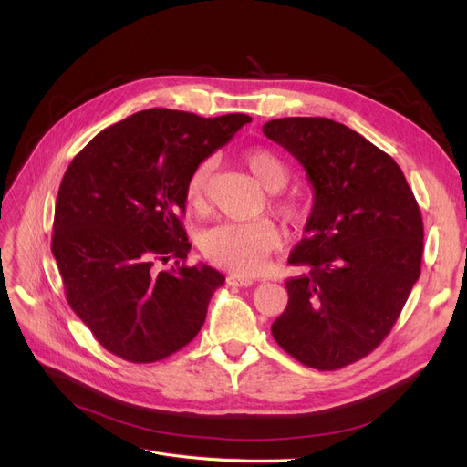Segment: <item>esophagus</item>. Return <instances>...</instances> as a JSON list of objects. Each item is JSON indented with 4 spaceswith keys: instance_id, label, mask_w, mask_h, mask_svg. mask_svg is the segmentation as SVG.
Returning a JSON list of instances; mask_svg holds the SVG:
<instances>
[{
    "instance_id": "34e87169",
    "label": "esophagus",
    "mask_w": 467,
    "mask_h": 467,
    "mask_svg": "<svg viewBox=\"0 0 467 467\" xmlns=\"http://www.w3.org/2000/svg\"><path fill=\"white\" fill-rule=\"evenodd\" d=\"M228 285L232 286H242V288H247L253 285V280L247 278V276H237V275H230L228 276Z\"/></svg>"
}]
</instances>
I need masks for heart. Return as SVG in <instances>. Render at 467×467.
<instances>
[{
	"mask_svg": "<svg viewBox=\"0 0 467 467\" xmlns=\"http://www.w3.org/2000/svg\"><path fill=\"white\" fill-rule=\"evenodd\" d=\"M244 160L261 185L278 192L290 181V167L280 155L268 148H251ZM216 160L204 158L196 163L185 181V201L192 210H204L208 204L210 181ZM275 210L288 223H302L307 218V206L298 199H276ZM280 232L275 222L261 218L253 222H228L204 230L199 235L202 255L232 273L251 276L257 275L266 257L278 247Z\"/></svg>",
	"mask_w": 467,
	"mask_h": 467,
	"instance_id": "obj_1",
	"label": "heart"
}]
</instances>
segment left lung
<instances>
[{
	"mask_svg": "<svg viewBox=\"0 0 467 467\" xmlns=\"http://www.w3.org/2000/svg\"><path fill=\"white\" fill-rule=\"evenodd\" d=\"M263 132L314 185L306 235L288 259L307 273L286 280L273 337L309 368H345L384 341L419 280V204L393 158L341 122L288 117Z\"/></svg>",
	"mask_w": 467,
	"mask_h": 467,
	"instance_id": "8db88e82",
	"label": "left lung"
}]
</instances>
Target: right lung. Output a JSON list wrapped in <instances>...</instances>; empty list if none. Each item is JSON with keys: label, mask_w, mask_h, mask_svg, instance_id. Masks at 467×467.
I'll return each mask as SVG.
<instances>
[{"label": "right lung", "mask_w": 467, "mask_h": 467, "mask_svg": "<svg viewBox=\"0 0 467 467\" xmlns=\"http://www.w3.org/2000/svg\"><path fill=\"white\" fill-rule=\"evenodd\" d=\"M251 122L148 109L99 132L66 169L52 255L69 307L112 355L158 362L189 345L223 275L187 266L185 181ZM173 258L169 272L157 265Z\"/></svg>", "instance_id": "obj_1"}]
</instances>
